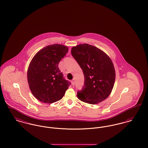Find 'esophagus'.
I'll return each instance as SVG.
<instances>
[{"label": "esophagus", "mask_w": 148, "mask_h": 148, "mask_svg": "<svg viewBox=\"0 0 148 148\" xmlns=\"http://www.w3.org/2000/svg\"><path fill=\"white\" fill-rule=\"evenodd\" d=\"M71 84L73 86H74L75 84V81H74V79H73V80H71Z\"/></svg>", "instance_id": "1"}]
</instances>
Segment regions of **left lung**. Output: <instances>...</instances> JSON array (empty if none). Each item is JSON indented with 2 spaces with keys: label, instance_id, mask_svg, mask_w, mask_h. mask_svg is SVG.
<instances>
[{
  "label": "left lung",
  "instance_id": "8db88e82",
  "mask_svg": "<svg viewBox=\"0 0 148 148\" xmlns=\"http://www.w3.org/2000/svg\"><path fill=\"white\" fill-rule=\"evenodd\" d=\"M71 53L84 75V85L78 92V98L91 104L104 101L111 94L116 78L110 58L101 49L87 44L73 47Z\"/></svg>",
  "mask_w": 148,
  "mask_h": 148
}]
</instances>
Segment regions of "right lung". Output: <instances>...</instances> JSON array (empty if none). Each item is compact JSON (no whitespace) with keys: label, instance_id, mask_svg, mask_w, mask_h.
I'll return each instance as SVG.
<instances>
[{"label":"right lung","instance_id":"add662e5","mask_svg":"<svg viewBox=\"0 0 148 148\" xmlns=\"http://www.w3.org/2000/svg\"><path fill=\"white\" fill-rule=\"evenodd\" d=\"M68 51L60 44L50 45L36 53L27 70V79L32 95L38 101L52 103L60 100L71 83L64 78L58 68Z\"/></svg>","mask_w":148,"mask_h":148}]
</instances>
